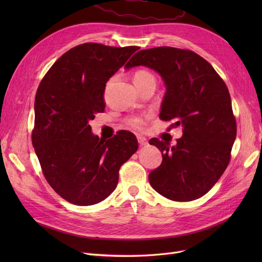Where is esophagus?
<instances>
[{
	"mask_svg": "<svg viewBox=\"0 0 262 262\" xmlns=\"http://www.w3.org/2000/svg\"><path fill=\"white\" fill-rule=\"evenodd\" d=\"M138 142L140 146H144L147 144V140L144 137H138Z\"/></svg>",
	"mask_w": 262,
	"mask_h": 262,
	"instance_id": "esophagus-1",
	"label": "esophagus"
}]
</instances>
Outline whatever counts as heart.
<instances>
[{
  "instance_id": "heart-1",
  "label": "heart",
  "mask_w": 262,
  "mask_h": 262,
  "mask_svg": "<svg viewBox=\"0 0 262 262\" xmlns=\"http://www.w3.org/2000/svg\"><path fill=\"white\" fill-rule=\"evenodd\" d=\"M133 81L136 85H141V84H145L148 82L156 83V78L152 73L148 72V71L140 70L134 73ZM126 123H128L133 129H141L144 124V120H143V118H141V117H131L128 119V120H126Z\"/></svg>"
}]
</instances>
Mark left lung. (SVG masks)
I'll return each mask as SVG.
<instances>
[{"label":"left lung","instance_id":"8db88e82","mask_svg":"<svg viewBox=\"0 0 262 262\" xmlns=\"http://www.w3.org/2000/svg\"><path fill=\"white\" fill-rule=\"evenodd\" d=\"M143 66L163 78L166 93L160 118L181 126L182 137L149 140L163 162L148 181L155 191L173 201L199 199L216 184L231 160L236 120L227 86L210 63L190 50L158 47L136 53L124 69Z\"/></svg>","mask_w":262,"mask_h":262}]
</instances>
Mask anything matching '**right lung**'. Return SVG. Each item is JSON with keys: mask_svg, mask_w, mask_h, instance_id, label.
I'll return each instance as SVG.
<instances>
[{"mask_svg": "<svg viewBox=\"0 0 262 262\" xmlns=\"http://www.w3.org/2000/svg\"><path fill=\"white\" fill-rule=\"evenodd\" d=\"M137 50L76 46L54 62L38 87L33 145L48 184L70 203L105 200L118 185L122 164L139 147L129 131L102 140L89 124L105 110L106 83Z\"/></svg>", "mask_w": 262, "mask_h": 262, "instance_id": "1", "label": "right lung"}]
</instances>
